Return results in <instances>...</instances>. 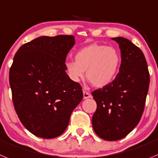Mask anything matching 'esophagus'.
I'll use <instances>...</instances> for the list:
<instances>
[{
    "instance_id": "1",
    "label": "esophagus",
    "mask_w": 158,
    "mask_h": 158,
    "mask_svg": "<svg viewBox=\"0 0 158 158\" xmlns=\"http://www.w3.org/2000/svg\"><path fill=\"white\" fill-rule=\"evenodd\" d=\"M91 98L90 94H89L88 91H86V90H84V89H83V98L86 99V98Z\"/></svg>"
}]
</instances>
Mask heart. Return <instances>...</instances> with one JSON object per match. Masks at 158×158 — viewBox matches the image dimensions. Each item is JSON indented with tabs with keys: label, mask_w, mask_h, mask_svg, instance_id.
Returning <instances> with one entry per match:
<instances>
[{
	"label": "heart",
	"mask_w": 158,
	"mask_h": 158,
	"mask_svg": "<svg viewBox=\"0 0 158 158\" xmlns=\"http://www.w3.org/2000/svg\"><path fill=\"white\" fill-rule=\"evenodd\" d=\"M76 61L65 63L67 74L74 82L84 78L94 87L106 86L116 76L120 64V56L116 49L99 44L82 48L75 56Z\"/></svg>",
	"instance_id": "b5f03b06"
}]
</instances>
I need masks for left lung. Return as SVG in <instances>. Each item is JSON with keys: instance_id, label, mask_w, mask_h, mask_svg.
<instances>
[{"instance_id": "8db88e82", "label": "left lung", "mask_w": 158, "mask_h": 158, "mask_svg": "<svg viewBox=\"0 0 158 158\" xmlns=\"http://www.w3.org/2000/svg\"><path fill=\"white\" fill-rule=\"evenodd\" d=\"M120 46V72L106 86L92 92L97 102L92 117L94 131L107 141L126 137L143 115L150 85V73L143 52L128 39L113 38Z\"/></svg>"}]
</instances>
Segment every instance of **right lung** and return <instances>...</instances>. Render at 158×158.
Segmentation results:
<instances>
[{
	"instance_id": "1",
	"label": "right lung",
	"mask_w": 158,
	"mask_h": 158,
	"mask_svg": "<svg viewBox=\"0 0 158 158\" xmlns=\"http://www.w3.org/2000/svg\"><path fill=\"white\" fill-rule=\"evenodd\" d=\"M72 35L42 36L23 45L10 68L12 102L21 123L38 137L60 135L83 98L80 84L67 75Z\"/></svg>"
}]
</instances>
